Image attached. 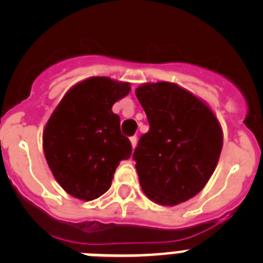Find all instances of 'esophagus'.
<instances>
[{"instance_id": "1", "label": "esophagus", "mask_w": 263, "mask_h": 263, "mask_svg": "<svg viewBox=\"0 0 263 263\" xmlns=\"http://www.w3.org/2000/svg\"><path fill=\"white\" fill-rule=\"evenodd\" d=\"M130 143H132V146H133V148L136 147V145H137V137L134 136V137H130Z\"/></svg>"}]
</instances>
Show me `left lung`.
Instances as JSON below:
<instances>
[{
    "label": "left lung",
    "instance_id": "1",
    "mask_svg": "<svg viewBox=\"0 0 263 263\" xmlns=\"http://www.w3.org/2000/svg\"><path fill=\"white\" fill-rule=\"evenodd\" d=\"M136 96L150 130L134 150L143 194L174 206L205 187L222 148V129L210 105L175 83H145Z\"/></svg>",
    "mask_w": 263,
    "mask_h": 263
}]
</instances>
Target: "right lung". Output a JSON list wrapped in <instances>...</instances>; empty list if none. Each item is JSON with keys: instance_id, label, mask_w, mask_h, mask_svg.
Here are the masks:
<instances>
[{"instance_id": "add662e5", "label": "right lung", "mask_w": 263, "mask_h": 263, "mask_svg": "<svg viewBox=\"0 0 263 263\" xmlns=\"http://www.w3.org/2000/svg\"><path fill=\"white\" fill-rule=\"evenodd\" d=\"M130 92V83L93 76L67 90L43 129V152L53 178L83 201L105 194L132 143L121 134L111 106Z\"/></svg>"}]
</instances>
